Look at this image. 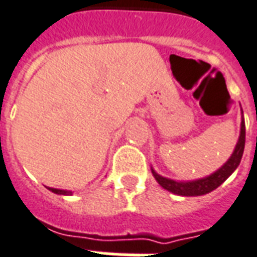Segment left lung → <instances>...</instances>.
<instances>
[{
    "mask_svg": "<svg viewBox=\"0 0 257 257\" xmlns=\"http://www.w3.org/2000/svg\"><path fill=\"white\" fill-rule=\"evenodd\" d=\"M243 148H245V120L242 119L241 136H239L234 154L231 155V158L227 161L224 166L219 169L216 173H213L212 176L202 178V180H196V181H187L185 183V181H174V180L162 177L158 173H155L154 170H152V174L156 178V181L161 184L165 190L170 191L173 194L183 196L205 195L207 192L216 190L220 184H223L227 178L230 177L231 173L235 170L238 165H239V162H241Z\"/></svg>",
    "mask_w": 257,
    "mask_h": 257,
    "instance_id": "1",
    "label": "left lung"
}]
</instances>
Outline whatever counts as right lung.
Listing matches in <instances>:
<instances>
[{
	"instance_id": "right-lung-1",
	"label": "right lung",
	"mask_w": 257,
	"mask_h": 257,
	"mask_svg": "<svg viewBox=\"0 0 257 257\" xmlns=\"http://www.w3.org/2000/svg\"><path fill=\"white\" fill-rule=\"evenodd\" d=\"M52 192H55V194H59V195H72V192L70 191H63V190H56V188H48Z\"/></svg>"
}]
</instances>
